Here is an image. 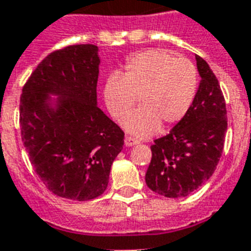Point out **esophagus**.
I'll use <instances>...</instances> for the list:
<instances>
[{
	"label": "esophagus",
	"mask_w": 251,
	"mask_h": 251,
	"mask_svg": "<svg viewBox=\"0 0 251 251\" xmlns=\"http://www.w3.org/2000/svg\"><path fill=\"white\" fill-rule=\"evenodd\" d=\"M138 143H139V140L136 139V138H134V136H126L125 138V146L131 147L134 146V144H138Z\"/></svg>",
	"instance_id": "obj_1"
}]
</instances>
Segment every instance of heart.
<instances>
[{"mask_svg": "<svg viewBox=\"0 0 251 251\" xmlns=\"http://www.w3.org/2000/svg\"><path fill=\"white\" fill-rule=\"evenodd\" d=\"M199 87L197 69L191 60L176 58L162 49L136 52L126 62L122 76L107 78L103 97L108 112L124 120L140 97L142 107L122 122L136 136L153 135L179 124L188 113Z\"/></svg>", "mask_w": 251, "mask_h": 251, "instance_id": "heart-1", "label": "heart"}]
</instances>
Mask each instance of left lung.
I'll list each match as a JSON object with an SVG mask.
<instances>
[{
  "mask_svg": "<svg viewBox=\"0 0 251 251\" xmlns=\"http://www.w3.org/2000/svg\"><path fill=\"white\" fill-rule=\"evenodd\" d=\"M201 82L192 107L168 135L151 146L148 188L161 196L185 197L206 182L217 169L225 147L227 109L218 78L196 55Z\"/></svg>",
  "mask_w": 251,
  "mask_h": 251,
  "instance_id": "left-lung-1",
  "label": "left lung"
}]
</instances>
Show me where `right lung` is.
I'll use <instances>...</instances> for the list:
<instances>
[{
	"label": "right lung",
	"instance_id": "1",
	"mask_svg": "<svg viewBox=\"0 0 251 251\" xmlns=\"http://www.w3.org/2000/svg\"><path fill=\"white\" fill-rule=\"evenodd\" d=\"M98 48L69 45L50 52L20 95L22 140L38 178L59 197L87 201L107 189L125 132L97 105ZM59 95L58 108L47 103Z\"/></svg>",
	"mask_w": 251,
	"mask_h": 251
}]
</instances>
